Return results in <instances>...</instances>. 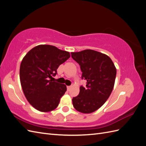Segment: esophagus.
Masks as SVG:
<instances>
[{
    "mask_svg": "<svg viewBox=\"0 0 146 146\" xmlns=\"http://www.w3.org/2000/svg\"><path fill=\"white\" fill-rule=\"evenodd\" d=\"M70 88H71V86H67V89H68V91L70 89Z\"/></svg>",
    "mask_w": 146,
    "mask_h": 146,
    "instance_id": "1",
    "label": "esophagus"
}]
</instances>
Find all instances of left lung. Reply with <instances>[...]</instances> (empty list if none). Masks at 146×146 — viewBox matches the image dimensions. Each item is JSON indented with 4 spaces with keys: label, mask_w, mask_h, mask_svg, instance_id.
Segmentation results:
<instances>
[{
    "label": "left lung",
    "mask_w": 146,
    "mask_h": 146,
    "mask_svg": "<svg viewBox=\"0 0 146 146\" xmlns=\"http://www.w3.org/2000/svg\"><path fill=\"white\" fill-rule=\"evenodd\" d=\"M72 58L80 66L86 87H80L79 94L72 98L74 107L83 113H91L102 106L113 91L116 69L107 55L86 49L71 52Z\"/></svg>",
    "instance_id": "1"
}]
</instances>
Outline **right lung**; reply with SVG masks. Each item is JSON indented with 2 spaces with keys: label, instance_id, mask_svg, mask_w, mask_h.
<instances>
[{
  "label": "right lung",
  "instance_id": "add662e5",
  "mask_svg": "<svg viewBox=\"0 0 146 146\" xmlns=\"http://www.w3.org/2000/svg\"><path fill=\"white\" fill-rule=\"evenodd\" d=\"M70 57L69 52L54 46L39 45L22 60L19 76L26 99L38 111L55 110L67 90L64 84L52 82L59 66Z\"/></svg>",
  "mask_w": 146,
  "mask_h": 146
}]
</instances>
